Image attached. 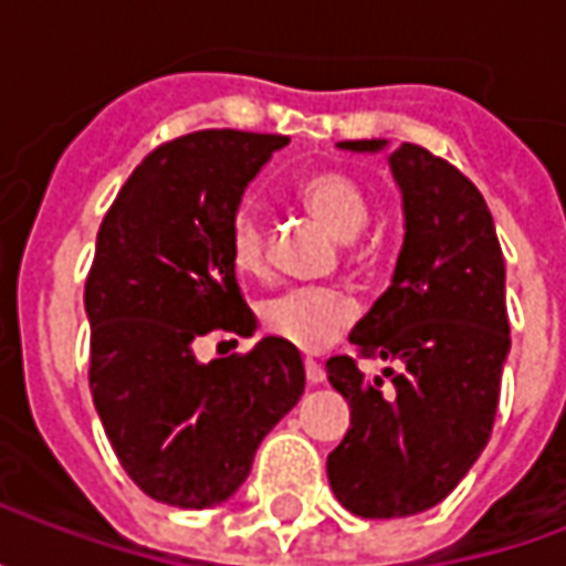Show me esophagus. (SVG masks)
Wrapping results in <instances>:
<instances>
[{
  "mask_svg": "<svg viewBox=\"0 0 566 566\" xmlns=\"http://www.w3.org/2000/svg\"><path fill=\"white\" fill-rule=\"evenodd\" d=\"M306 379L308 385H321V381L327 379V373H324L321 364H315V360H306Z\"/></svg>",
  "mask_w": 566,
  "mask_h": 566,
  "instance_id": "1",
  "label": "esophagus"
}]
</instances>
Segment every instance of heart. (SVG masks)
I'll use <instances>...</instances> for the list:
<instances>
[{"label": "heart", "instance_id": "heart-1", "mask_svg": "<svg viewBox=\"0 0 566 566\" xmlns=\"http://www.w3.org/2000/svg\"><path fill=\"white\" fill-rule=\"evenodd\" d=\"M303 209L318 218L339 239H355L369 223L367 193L355 178L343 172H315L296 187ZM227 254L239 275H260L266 270V233L251 209H239L227 227ZM357 318L355 300L324 287H296L260 306L263 331L294 345L300 352H321L345 333Z\"/></svg>", "mask_w": 566, "mask_h": 566}]
</instances>
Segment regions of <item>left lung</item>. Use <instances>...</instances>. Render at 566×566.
<instances>
[{"mask_svg": "<svg viewBox=\"0 0 566 566\" xmlns=\"http://www.w3.org/2000/svg\"><path fill=\"white\" fill-rule=\"evenodd\" d=\"M381 150L385 139L339 142ZM391 172L403 193L406 235L391 287L352 331L360 357L397 360L391 391L357 360H327L352 406V427L327 458L336 500L360 518H403L437 506L482 454L510 355L506 266L475 185L449 160L403 142Z\"/></svg>", "mask_w": 566, "mask_h": 566, "instance_id": "8db88e82", "label": "left lung"}]
</instances>
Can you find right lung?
I'll return each instance as SVG.
<instances>
[{"label": "right lung", "instance_id": "add662e5", "mask_svg": "<svg viewBox=\"0 0 566 566\" xmlns=\"http://www.w3.org/2000/svg\"><path fill=\"white\" fill-rule=\"evenodd\" d=\"M287 136L199 129L133 169L96 233L84 308L91 394L117 461L148 497L209 510L233 497L254 451L306 388L294 345L199 364L211 331L251 336L227 227Z\"/></svg>", "mask_w": 566, "mask_h": 566}]
</instances>
